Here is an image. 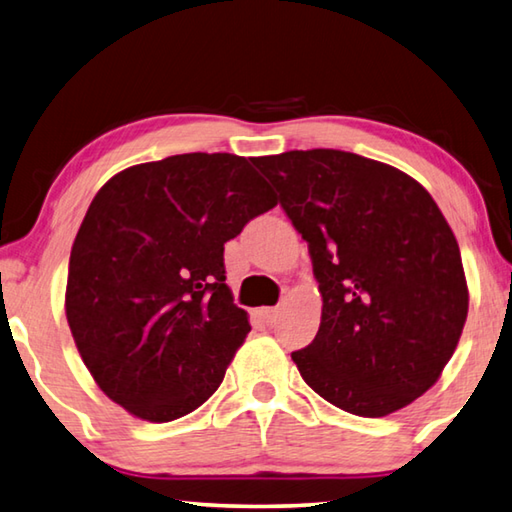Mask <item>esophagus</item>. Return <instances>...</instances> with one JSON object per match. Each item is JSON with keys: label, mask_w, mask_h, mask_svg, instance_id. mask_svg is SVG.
<instances>
[{"label": "esophagus", "mask_w": 512, "mask_h": 512, "mask_svg": "<svg viewBox=\"0 0 512 512\" xmlns=\"http://www.w3.org/2000/svg\"><path fill=\"white\" fill-rule=\"evenodd\" d=\"M256 317L263 321V324L272 326L276 319H279V308H258L256 310Z\"/></svg>", "instance_id": "34e87169"}]
</instances>
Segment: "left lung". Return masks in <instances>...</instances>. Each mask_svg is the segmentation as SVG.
Instances as JSON below:
<instances>
[{"label":"left lung","mask_w":512,"mask_h":512,"mask_svg":"<svg viewBox=\"0 0 512 512\" xmlns=\"http://www.w3.org/2000/svg\"><path fill=\"white\" fill-rule=\"evenodd\" d=\"M308 242L317 337L292 353L330 405L364 418L434 387L468 317L459 242L423 186L382 161L315 148L256 157Z\"/></svg>","instance_id":"1"}]
</instances>
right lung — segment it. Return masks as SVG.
<instances>
[{"mask_svg":"<svg viewBox=\"0 0 512 512\" xmlns=\"http://www.w3.org/2000/svg\"><path fill=\"white\" fill-rule=\"evenodd\" d=\"M276 195L245 157L188 152L116 173L69 256L67 324L107 398L148 423L191 414L251 330L224 242Z\"/></svg>","mask_w":512,"mask_h":512,"instance_id":"1","label":"right lung"}]
</instances>
